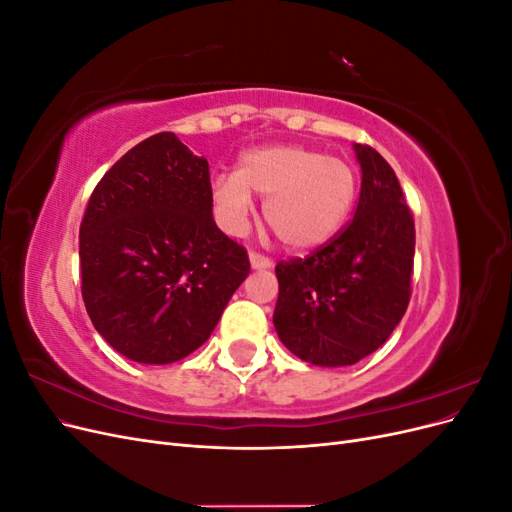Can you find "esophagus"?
Listing matches in <instances>:
<instances>
[{"label":"esophagus","instance_id":"1","mask_svg":"<svg viewBox=\"0 0 512 512\" xmlns=\"http://www.w3.org/2000/svg\"><path fill=\"white\" fill-rule=\"evenodd\" d=\"M250 262H252V269H269L273 265V260L265 254H258V252H250Z\"/></svg>","mask_w":512,"mask_h":512}]
</instances>
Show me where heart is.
I'll return each mask as SVG.
<instances>
[{"label": "heart", "mask_w": 512, "mask_h": 512, "mask_svg": "<svg viewBox=\"0 0 512 512\" xmlns=\"http://www.w3.org/2000/svg\"><path fill=\"white\" fill-rule=\"evenodd\" d=\"M354 168L303 145H267L245 151L235 175L211 183L213 203L230 230H241L252 194L265 198V224L288 250L327 243L344 226L356 200Z\"/></svg>", "instance_id": "obj_1"}]
</instances>
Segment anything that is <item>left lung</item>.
Here are the masks:
<instances>
[{"label":"left lung","mask_w":512,"mask_h":512,"mask_svg":"<svg viewBox=\"0 0 512 512\" xmlns=\"http://www.w3.org/2000/svg\"><path fill=\"white\" fill-rule=\"evenodd\" d=\"M363 179L354 218L305 258L275 265L273 324L282 344L320 367L354 365L404 318L412 294L414 218L395 170L354 145Z\"/></svg>","instance_id":"left-lung-1"}]
</instances>
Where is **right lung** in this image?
I'll return each mask as SVG.
<instances>
[{"label":"right lung","mask_w":512,"mask_h":512,"mask_svg":"<svg viewBox=\"0 0 512 512\" xmlns=\"http://www.w3.org/2000/svg\"><path fill=\"white\" fill-rule=\"evenodd\" d=\"M209 162L173 132L132 147L98 181L81 232V292L96 331L130 361L203 346L250 273L213 220Z\"/></svg>","instance_id":"right-lung-1"}]
</instances>
